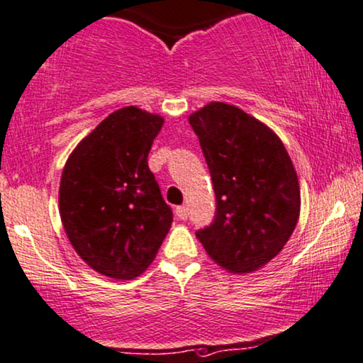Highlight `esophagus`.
<instances>
[{
    "label": "esophagus",
    "instance_id": "esophagus-1",
    "mask_svg": "<svg viewBox=\"0 0 363 363\" xmlns=\"http://www.w3.org/2000/svg\"><path fill=\"white\" fill-rule=\"evenodd\" d=\"M176 216L179 219H182V221H186V219H187V208H186V206H177Z\"/></svg>",
    "mask_w": 363,
    "mask_h": 363
}]
</instances>
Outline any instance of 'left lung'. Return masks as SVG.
<instances>
[{"mask_svg": "<svg viewBox=\"0 0 363 363\" xmlns=\"http://www.w3.org/2000/svg\"><path fill=\"white\" fill-rule=\"evenodd\" d=\"M189 123L216 194L214 221L197 240L228 272H256L283 250L300 216L290 155L272 128L235 105L211 102Z\"/></svg>", "mask_w": 363, "mask_h": 363, "instance_id": "left-lung-1", "label": "left lung"}]
</instances>
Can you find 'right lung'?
Returning <instances> with one entry per match:
<instances>
[{"label":"right lung","instance_id":"add662e5","mask_svg":"<svg viewBox=\"0 0 363 363\" xmlns=\"http://www.w3.org/2000/svg\"><path fill=\"white\" fill-rule=\"evenodd\" d=\"M162 123L160 116L123 107L100 122L63 167V228L80 258L104 277H139L171 228L172 209L147 164Z\"/></svg>","mask_w":363,"mask_h":363}]
</instances>
